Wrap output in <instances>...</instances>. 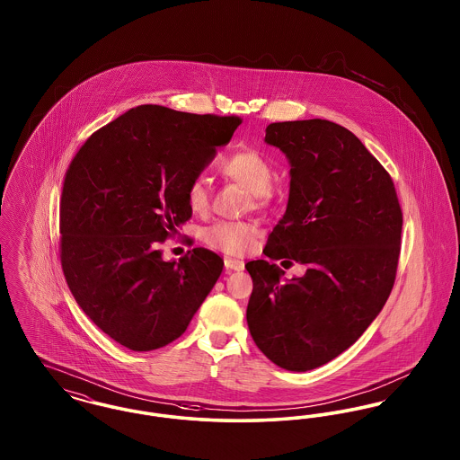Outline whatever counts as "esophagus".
I'll return each mask as SVG.
<instances>
[{"label":"esophagus","instance_id":"obj_1","mask_svg":"<svg viewBox=\"0 0 460 460\" xmlns=\"http://www.w3.org/2000/svg\"><path fill=\"white\" fill-rule=\"evenodd\" d=\"M226 269L227 270H243L244 269V262L243 261H236V259H226Z\"/></svg>","mask_w":460,"mask_h":460}]
</instances>
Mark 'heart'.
<instances>
[{
  "mask_svg": "<svg viewBox=\"0 0 460 460\" xmlns=\"http://www.w3.org/2000/svg\"><path fill=\"white\" fill-rule=\"evenodd\" d=\"M219 171L226 177L238 181L244 188H248L259 203L265 201L270 195L274 171L262 155L255 150H240L224 156L219 162ZM186 199L195 214L207 212L210 207L207 182L203 179H195L186 190ZM257 234L259 229L253 222L219 220L203 231V240L208 246L224 253L241 255L253 246Z\"/></svg>",
  "mask_w": 460,
  "mask_h": 460,
  "instance_id": "b5f03b06",
  "label": "heart"
}]
</instances>
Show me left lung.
I'll return each mask as SVG.
<instances>
[{
	"mask_svg": "<svg viewBox=\"0 0 460 460\" xmlns=\"http://www.w3.org/2000/svg\"><path fill=\"white\" fill-rule=\"evenodd\" d=\"M265 143L286 155L291 181L263 253L306 270L283 281L276 263H246L253 279L246 323L270 362L305 372L351 347L386 304L403 217L392 177L343 126L274 122Z\"/></svg>",
	"mask_w": 460,
	"mask_h": 460,
	"instance_id": "1",
	"label": "left lung"
}]
</instances>
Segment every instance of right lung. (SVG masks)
I'll list each match as a JSON object with an SVG mask.
<instances>
[{
	"label": "right lung",
	"instance_id": "add662e5",
	"mask_svg": "<svg viewBox=\"0 0 460 460\" xmlns=\"http://www.w3.org/2000/svg\"><path fill=\"white\" fill-rule=\"evenodd\" d=\"M240 117L141 105L93 132L66 169L60 261L89 319L134 351L177 340L217 283L207 248L165 262L160 244L190 220L186 190Z\"/></svg>",
	"mask_w": 460,
	"mask_h": 460
}]
</instances>
